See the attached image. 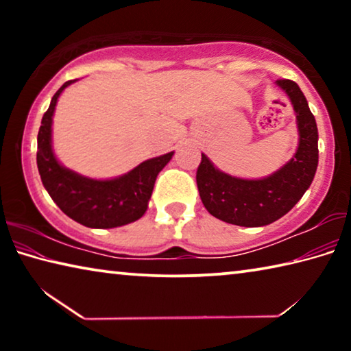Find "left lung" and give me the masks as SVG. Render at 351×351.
I'll list each match as a JSON object with an SVG mask.
<instances>
[{
  "label": "left lung",
  "instance_id": "left-lung-1",
  "mask_svg": "<svg viewBox=\"0 0 351 351\" xmlns=\"http://www.w3.org/2000/svg\"><path fill=\"white\" fill-rule=\"evenodd\" d=\"M294 108L299 144L280 169L258 180L232 176L213 165L204 153L197 171L199 197L207 212L224 223L260 228L277 221L310 189L319 162L317 125L306 97L295 82L277 80Z\"/></svg>",
  "mask_w": 351,
  "mask_h": 351
}]
</instances>
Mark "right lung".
<instances>
[{"instance_id": "obj_1", "label": "right lung", "mask_w": 351, "mask_h": 351, "mask_svg": "<svg viewBox=\"0 0 351 351\" xmlns=\"http://www.w3.org/2000/svg\"><path fill=\"white\" fill-rule=\"evenodd\" d=\"M74 82L77 79L63 83L41 119L37 138L41 182L62 212L86 228L111 229L133 223L147 212L154 181L175 152L147 159L111 180H94L64 167L52 148V117L60 94Z\"/></svg>"}]
</instances>
